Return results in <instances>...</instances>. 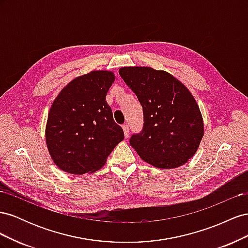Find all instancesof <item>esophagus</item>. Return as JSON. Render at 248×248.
<instances>
[{"label":"esophagus","instance_id":"esophagus-1","mask_svg":"<svg viewBox=\"0 0 248 248\" xmlns=\"http://www.w3.org/2000/svg\"><path fill=\"white\" fill-rule=\"evenodd\" d=\"M122 128H123V130H124V134H125V137L127 138V137H128V134H129V125L127 124V123H125V124H123Z\"/></svg>","mask_w":248,"mask_h":248}]
</instances>
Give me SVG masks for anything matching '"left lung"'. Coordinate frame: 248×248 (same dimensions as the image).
<instances>
[{"instance_id": "8db88e82", "label": "left lung", "mask_w": 248, "mask_h": 248, "mask_svg": "<svg viewBox=\"0 0 248 248\" xmlns=\"http://www.w3.org/2000/svg\"><path fill=\"white\" fill-rule=\"evenodd\" d=\"M142 107L144 126L130 146L140 158L159 169L182 166L197 152L204 124L193 96L171 74L150 67L119 70Z\"/></svg>"}]
</instances>
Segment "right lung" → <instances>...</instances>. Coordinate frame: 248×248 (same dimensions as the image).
<instances>
[{
	"instance_id": "add662e5",
	"label": "right lung",
	"mask_w": 248,
	"mask_h": 248,
	"mask_svg": "<svg viewBox=\"0 0 248 248\" xmlns=\"http://www.w3.org/2000/svg\"><path fill=\"white\" fill-rule=\"evenodd\" d=\"M110 71H92L67 85L49 109L46 138L57 167L73 175L99 170L124 139L106 97Z\"/></svg>"
}]
</instances>
